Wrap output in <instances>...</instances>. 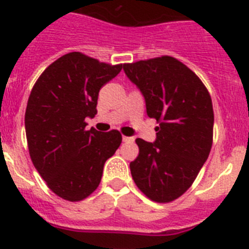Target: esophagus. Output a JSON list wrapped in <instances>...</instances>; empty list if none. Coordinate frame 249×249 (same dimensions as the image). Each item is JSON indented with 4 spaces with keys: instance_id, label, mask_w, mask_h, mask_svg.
<instances>
[{
    "instance_id": "34e87169",
    "label": "esophagus",
    "mask_w": 249,
    "mask_h": 249,
    "mask_svg": "<svg viewBox=\"0 0 249 249\" xmlns=\"http://www.w3.org/2000/svg\"><path fill=\"white\" fill-rule=\"evenodd\" d=\"M122 140H123V142H133V141H135V139H133V137H127V136H123Z\"/></svg>"
}]
</instances>
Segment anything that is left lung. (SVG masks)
Masks as SVG:
<instances>
[{"mask_svg": "<svg viewBox=\"0 0 249 249\" xmlns=\"http://www.w3.org/2000/svg\"><path fill=\"white\" fill-rule=\"evenodd\" d=\"M123 70L145 97L147 116L159 123L154 143L136 140L133 181L152 201L170 203L193 185L209 156L212 98L199 76L169 55L123 64Z\"/></svg>", "mask_w": 249, "mask_h": 249, "instance_id": "obj_1", "label": "left lung"}]
</instances>
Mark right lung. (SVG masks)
<instances>
[{"label": "right lung", "instance_id": "right-lung-1", "mask_svg": "<svg viewBox=\"0 0 249 249\" xmlns=\"http://www.w3.org/2000/svg\"><path fill=\"white\" fill-rule=\"evenodd\" d=\"M122 70L82 53L65 54L34 84L25 113L34 166L49 189L64 200L80 201L98 188L104 162L122 142L117 129H86L97 114L102 87Z\"/></svg>", "mask_w": 249, "mask_h": 249}]
</instances>
